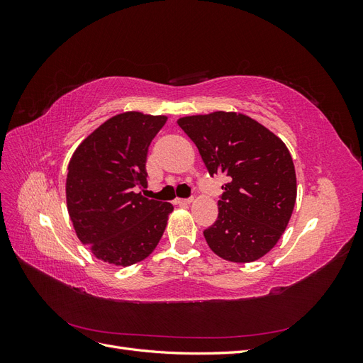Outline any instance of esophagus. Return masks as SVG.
Returning a JSON list of instances; mask_svg holds the SVG:
<instances>
[{"label": "esophagus", "mask_w": 363, "mask_h": 363, "mask_svg": "<svg viewBox=\"0 0 363 363\" xmlns=\"http://www.w3.org/2000/svg\"><path fill=\"white\" fill-rule=\"evenodd\" d=\"M194 201V199H175V204H180V206H186V204H191Z\"/></svg>", "instance_id": "34e87169"}]
</instances>
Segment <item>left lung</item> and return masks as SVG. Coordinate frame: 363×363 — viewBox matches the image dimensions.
I'll use <instances>...</instances> for the list:
<instances>
[{
	"mask_svg": "<svg viewBox=\"0 0 363 363\" xmlns=\"http://www.w3.org/2000/svg\"><path fill=\"white\" fill-rule=\"evenodd\" d=\"M179 125L199 148L211 177L227 183L218 219L204 230L208 247L230 262L257 260L277 244L296 199L291 152L268 128L245 115L186 116Z\"/></svg>",
	"mask_w": 363,
	"mask_h": 363,
	"instance_id": "left-lung-1",
	"label": "left lung"
}]
</instances>
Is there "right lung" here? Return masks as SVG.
I'll use <instances>...</instances> for the list:
<instances>
[{"label":"right lung","instance_id":"right-lung-1","mask_svg":"<svg viewBox=\"0 0 363 363\" xmlns=\"http://www.w3.org/2000/svg\"><path fill=\"white\" fill-rule=\"evenodd\" d=\"M167 116L127 112L111 118L75 150L67 201L75 233L104 262L128 267L155 250L171 203L145 199L147 156Z\"/></svg>","mask_w":363,"mask_h":363}]
</instances>
